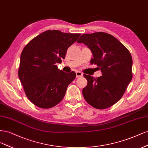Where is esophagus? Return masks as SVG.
I'll return each mask as SVG.
<instances>
[{"label":"esophagus","instance_id":"obj_1","mask_svg":"<svg viewBox=\"0 0 148 148\" xmlns=\"http://www.w3.org/2000/svg\"><path fill=\"white\" fill-rule=\"evenodd\" d=\"M75 74H76V77H77V78L82 77V76H83V74L81 72H80V71H76Z\"/></svg>","mask_w":148,"mask_h":148}]
</instances>
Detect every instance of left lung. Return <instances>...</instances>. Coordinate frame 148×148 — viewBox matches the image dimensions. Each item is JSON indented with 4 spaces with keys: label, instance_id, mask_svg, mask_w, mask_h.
I'll return each mask as SVG.
<instances>
[{
    "label": "left lung",
    "instance_id": "obj_1",
    "mask_svg": "<svg viewBox=\"0 0 148 148\" xmlns=\"http://www.w3.org/2000/svg\"><path fill=\"white\" fill-rule=\"evenodd\" d=\"M77 43H83L91 50V63L97 64L102 75L95 79L84 74L87 86L82 90L86 101L99 109L112 106L124 94L132 79V58L122 43L111 34L95 32L81 36Z\"/></svg>",
    "mask_w": 148,
    "mask_h": 148
}]
</instances>
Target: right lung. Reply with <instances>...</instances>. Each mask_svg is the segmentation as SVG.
I'll return each instance as SVG.
<instances>
[{"mask_svg":"<svg viewBox=\"0 0 148 148\" xmlns=\"http://www.w3.org/2000/svg\"><path fill=\"white\" fill-rule=\"evenodd\" d=\"M80 34L49 30L32 39L20 56L18 77L26 95L40 108L49 109L63 99L68 86L75 78V73L60 70L56 63L65 58L69 47Z\"/></svg>","mask_w":148,"mask_h":148,"instance_id":"1","label":"right lung"}]
</instances>
